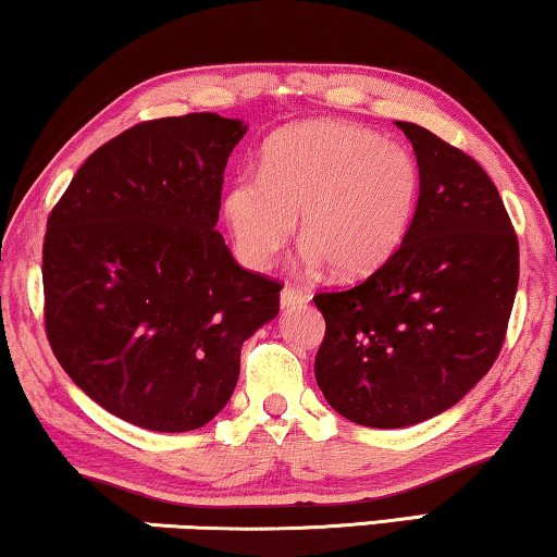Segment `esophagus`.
I'll use <instances>...</instances> for the list:
<instances>
[{"mask_svg":"<svg viewBox=\"0 0 557 557\" xmlns=\"http://www.w3.org/2000/svg\"><path fill=\"white\" fill-rule=\"evenodd\" d=\"M307 299H309L307 292H301L299 286L286 284V286H284V292H281V307H284V309H288V307H296V304H304Z\"/></svg>","mask_w":557,"mask_h":557,"instance_id":"1","label":"esophagus"}]
</instances>
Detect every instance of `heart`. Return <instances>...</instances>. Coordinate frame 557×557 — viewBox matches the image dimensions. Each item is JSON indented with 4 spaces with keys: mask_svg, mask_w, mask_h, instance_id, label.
<instances>
[{
    "mask_svg": "<svg viewBox=\"0 0 557 557\" xmlns=\"http://www.w3.org/2000/svg\"><path fill=\"white\" fill-rule=\"evenodd\" d=\"M418 193V164L398 144L347 121H307L265 144L261 174L243 172L227 185L223 215L248 269L276 261L299 215L309 261L355 278L398 250Z\"/></svg>",
    "mask_w": 557,
    "mask_h": 557,
    "instance_id": "1",
    "label": "heart"
}]
</instances>
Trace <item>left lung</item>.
Returning <instances> with one entry per match:
<instances>
[{
  "mask_svg": "<svg viewBox=\"0 0 557 557\" xmlns=\"http://www.w3.org/2000/svg\"><path fill=\"white\" fill-rule=\"evenodd\" d=\"M398 126L421 174L406 238L362 284L314 296L326 322L317 383L370 429L456 406L499 357L520 281V243L482 164L429 128Z\"/></svg>",
  "mask_w": 557,
  "mask_h": 557,
  "instance_id": "1",
  "label": "left lung"
}]
</instances>
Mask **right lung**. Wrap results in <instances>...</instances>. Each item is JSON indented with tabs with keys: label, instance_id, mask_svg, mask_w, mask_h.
Instances as JSON below:
<instances>
[{
	"label": "right lung",
	"instance_id": "add662e5",
	"mask_svg": "<svg viewBox=\"0 0 557 557\" xmlns=\"http://www.w3.org/2000/svg\"><path fill=\"white\" fill-rule=\"evenodd\" d=\"M243 121H141L90 154L50 210L45 334L88 398L139 429L212 421L240 347L278 314L281 286L235 261L215 231Z\"/></svg>",
	"mask_w": 557,
	"mask_h": 557
}]
</instances>
